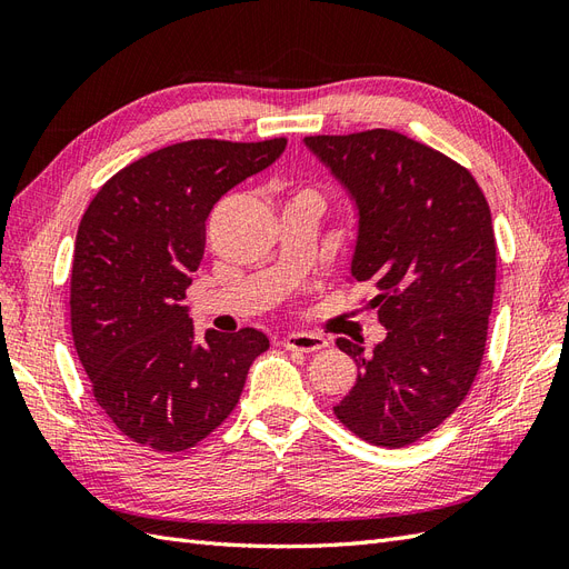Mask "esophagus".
Here are the masks:
<instances>
[{
  "label": "esophagus",
  "instance_id": "esophagus-1",
  "mask_svg": "<svg viewBox=\"0 0 569 569\" xmlns=\"http://www.w3.org/2000/svg\"><path fill=\"white\" fill-rule=\"evenodd\" d=\"M284 347L289 351H299V353H313L327 347V339L313 332H291L284 337Z\"/></svg>",
  "mask_w": 569,
  "mask_h": 569
}]
</instances>
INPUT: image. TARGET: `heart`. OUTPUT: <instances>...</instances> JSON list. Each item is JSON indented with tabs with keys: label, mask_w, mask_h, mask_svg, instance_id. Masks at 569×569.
I'll list each match as a JSON object with an SVG mask.
<instances>
[{
	"label": "heart",
	"mask_w": 569,
	"mask_h": 569,
	"mask_svg": "<svg viewBox=\"0 0 569 569\" xmlns=\"http://www.w3.org/2000/svg\"><path fill=\"white\" fill-rule=\"evenodd\" d=\"M297 197H318V194L311 192V189H299V192L295 194V199H297Z\"/></svg>",
	"instance_id": "obj_1"
}]
</instances>
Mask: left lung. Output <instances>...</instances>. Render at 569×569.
Segmentation results:
<instances>
[{
    "label": "left lung",
    "mask_w": 569,
    "mask_h": 569,
    "mask_svg": "<svg viewBox=\"0 0 569 569\" xmlns=\"http://www.w3.org/2000/svg\"><path fill=\"white\" fill-rule=\"evenodd\" d=\"M306 144L349 187L360 211L351 274L387 327L335 406L368 443L401 449L437 429L468 396L487 349L496 237L485 192L446 153L396 130L313 134Z\"/></svg>",
    "instance_id": "left-lung-1"
}]
</instances>
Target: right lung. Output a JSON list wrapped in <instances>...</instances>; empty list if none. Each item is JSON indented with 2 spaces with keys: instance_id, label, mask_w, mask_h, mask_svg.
<instances>
[{
  "instance_id": "add662e5",
  "label": "right lung",
  "mask_w": 569,
  "mask_h": 569,
  "mask_svg": "<svg viewBox=\"0 0 569 569\" xmlns=\"http://www.w3.org/2000/svg\"><path fill=\"white\" fill-rule=\"evenodd\" d=\"M284 147L287 137L170 144L120 168L84 211L71 270L73 343L94 401L134 443L192 449L226 422L270 347L253 327L197 341L180 301L216 201Z\"/></svg>"
}]
</instances>
